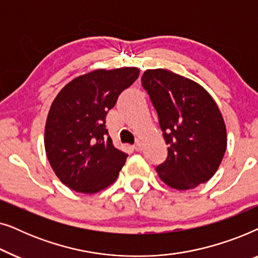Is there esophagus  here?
<instances>
[{
    "label": "esophagus",
    "mask_w": 258,
    "mask_h": 258,
    "mask_svg": "<svg viewBox=\"0 0 258 258\" xmlns=\"http://www.w3.org/2000/svg\"><path fill=\"white\" fill-rule=\"evenodd\" d=\"M134 149H135L136 151H141V150H142V143H141L140 142V141H137V142L135 143V144H134Z\"/></svg>",
    "instance_id": "34e87169"
}]
</instances>
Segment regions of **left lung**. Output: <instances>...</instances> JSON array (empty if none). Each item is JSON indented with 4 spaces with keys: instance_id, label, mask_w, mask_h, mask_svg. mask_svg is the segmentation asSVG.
Returning a JSON list of instances; mask_svg holds the SVG:
<instances>
[{
    "instance_id": "1",
    "label": "left lung",
    "mask_w": 258,
    "mask_h": 258,
    "mask_svg": "<svg viewBox=\"0 0 258 258\" xmlns=\"http://www.w3.org/2000/svg\"><path fill=\"white\" fill-rule=\"evenodd\" d=\"M142 87L158 115L168 156L156 171L165 184L188 190L209 181L227 149L216 102L199 83L165 69H149Z\"/></svg>"
}]
</instances>
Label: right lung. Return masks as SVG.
<instances>
[{"label":"right lung","instance_id":"right-lung-1","mask_svg":"<svg viewBox=\"0 0 258 258\" xmlns=\"http://www.w3.org/2000/svg\"><path fill=\"white\" fill-rule=\"evenodd\" d=\"M139 75L135 67L94 70L70 81L55 97L44 147L52 170L68 188L95 194L117 178L128 155L114 147L105 117Z\"/></svg>","mask_w":258,"mask_h":258}]
</instances>
